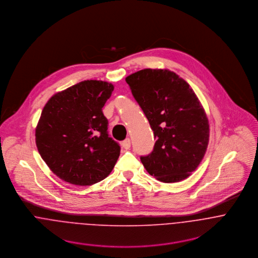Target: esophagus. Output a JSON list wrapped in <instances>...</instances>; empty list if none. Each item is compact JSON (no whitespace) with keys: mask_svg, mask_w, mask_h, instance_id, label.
Returning <instances> with one entry per match:
<instances>
[{"mask_svg":"<svg viewBox=\"0 0 258 258\" xmlns=\"http://www.w3.org/2000/svg\"><path fill=\"white\" fill-rule=\"evenodd\" d=\"M121 146L124 148V149H130L131 147V140L130 139H126L125 141H123L121 143Z\"/></svg>","mask_w":258,"mask_h":258,"instance_id":"obj_1","label":"esophagus"}]
</instances>
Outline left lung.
<instances>
[{
    "label": "left lung",
    "mask_w": 258,
    "mask_h": 258,
    "mask_svg": "<svg viewBox=\"0 0 258 258\" xmlns=\"http://www.w3.org/2000/svg\"><path fill=\"white\" fill-rule=\"evenodd\" d=\"M156 142L141 160L151 176L180 182L199 166L208 147L210 125L190 85L167 69H143L125 78Z\"/></svg>",
    "instance_id": "8db88e82"
}]
</instances>
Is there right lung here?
Segmentation results:
<instances>
[{"label": "right lung", "instance_id": "obj_1", "mask_svg": "<svg viewBox=\"0 0 258 258\" xmlns=\"http://www.w3.org/2000/svg\"><path fill=\"white\" fill-rule=\"evenodd\" d=\"M114 85L85 80L54 94L35 127L38 152L49 169L73 185L90 186L115 167L120 147L108 135L103 107Z\"/></svg>", "mask_w": 258, "mask_h": 258}]
</instances>
